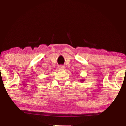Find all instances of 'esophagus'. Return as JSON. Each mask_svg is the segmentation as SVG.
<instances>
[{
  "label": "esophagus",
  "instance_id": "obj_1",
  "mask_svg": "<svg viewBox=\"0 0 126 126\" xmlns=\"http://www.w3.org/2000/svg\"><path fill=\"white\" fill-rule=\"evenodd\" d=\"M64 68V66L63 65H60V66H58V69H63Z\"/></svg>",
  "mask_w": 126,
  "mask_h": 126
}]
</instances>
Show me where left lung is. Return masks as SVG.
Segmentation results:
<instances>
[{
	"instance_id": "obj_1",
	"label": "left lung",
	"mask_w": 126,
	"mask_h": 126,
	"mask_svg": "<svg viewBox=\"0 0 126 126\" xmlns=\"http://www.w3.org/2000/svg\"><path fill=\"white\" fill-rule=\"evenodd\" d=\"M84 81V80H80V81Z\"/></svg>"
}]
</instances>
